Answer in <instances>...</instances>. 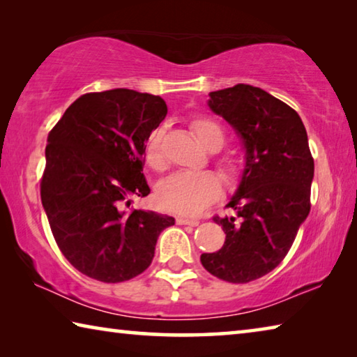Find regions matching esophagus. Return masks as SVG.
<instances>
[{
	"mask_svg": "<svg viewBox=\"0 0 357 357\" xmlns=\"http://www.w3.org/2000/svg\"><path fill=\"white\" fill-rule=\"evenodd\" d=\"M175 221H177V224H180V226H192V227L199 226L197 220H188V218H183V216H178Z\"/></svg>",
	"mask_w": 357,
	"mask_h": 357,
	"instance_id": "34e87169",
	"label": "esophagus"
}]
</instances>
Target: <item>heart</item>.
<instances>
[{
	"label": "heart",
	"instance_id": "1",
	"mask_svg": "<svg viewBox=\"0 0 357 357\" xmlns=\"http://www.w3.org/2000/svg\"><path fill=\"white\" fill-rule=\"evenodd\" d=\"M192 133L202 146L216 152L226 142V133L220 123L210 117H197L191 123ZM162 128H156L146 144L147 165L161 171L165 167L162 156ZM224 182L235 185L241 177V165L234 155H224L218 161ZM221 196V180L213 172H174L161 180L156 188V199L162 208L178 215H199Z\"/></svg>",
	"mask_w": 357,
	"mask_h": 357
}]
</instances>
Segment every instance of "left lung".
I'll return each mask as SVG.
<instances>
[{
    "label": "left lung",
    "instance_id": "8db88e82",
    "mask_svg": "<svg viewBox=\"0 0 357 357\" xmlns=\"http://www.w3.org/2000/svg\"><path fill=\"white\" fill-rule=\"evenodd\" d=\"M208 108L240 135L246 162L226 205L234 215L213 218L226 241L201 261L216 278L246 284L273 271L290 251L310 211L314 158L298 112L260 87L210 92Z\"/></svg>",
    "mask_w": 357,
    "mask_h": 357
}]
</instances>
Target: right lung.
I'll list each match as a JSON object with an SVG mask.
<instances>
[{
  "label": "right lung",
  "mask_w": 357,
  "mask_h": 357,
  "mask_svg": "<svg viewBox=\"0 0 357 357\" xmlns=\"http://www.w3.org/2000/svg\"><path fill=\"white\" fill-rule=\"evenodd\" d=\"M167 114L165 100L131 89L84 93L48 135L42 205L64 257L86 276L116 284L152 264L172 216L127 210L146 197V142Z\"/></svg>",
  "instance_id": "right-lung-1"
}]
</instances>
